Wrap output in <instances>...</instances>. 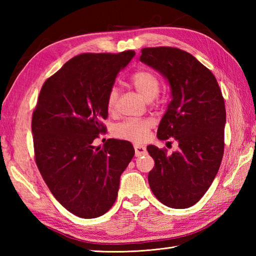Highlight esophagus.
I'll use <instances>...</instances> for the list:
<instances>
[{"label": "esophagus", "instance_id": "obj_1", "mask_svg": "<svg viewBox=\"0 0 256 256\" xmlns=\"http://www.w3.org/2000/svg\"><path fill=\"white\" fill-rule=\"evenodd\" d=\"M134 150H135V156L140 157V156H143L146 153H148V150H146V148L143 145H138V144H135L134 145Z\"/></svg>", "mask_w": 256, "mask_h": 256}]
</instances>
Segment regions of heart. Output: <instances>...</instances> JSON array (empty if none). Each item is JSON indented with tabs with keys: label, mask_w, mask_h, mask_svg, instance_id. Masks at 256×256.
Instances as JSON below:
<instances>
[{
	"label": "heart",
	"mask_w": 256,
	"mask_h": 256,
	"mask_svg": "<svg viewBox=\"0 0 256 256\" xmlns=\"http://www.w3.org/2000/svg\"><path fill=\"white\" fill-rule=\"evenodd\" d=\"M131 82L146 101L154 100L160 92V80L158 76L150 72V70L136 72L132 76ZM118 96V89L116 86H113L108 94L106 103L108 110H113L114 106H116ZM152 126H153V122L150 120L130 118L118 124L114 133L118 138L133 140V142H142L148 138Z\"/></svg>",
	"instance_id": "obj_1"
}]
</instances>
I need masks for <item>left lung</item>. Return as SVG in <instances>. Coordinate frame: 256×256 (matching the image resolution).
<instances>
[{"instance_id":"1","label":"left lung","mask_w":256,"mask_h":256,"mask_svg":"<svg viewBox=\"0 0 256 256\" xmlns=\"http://www.w3.org/2000/svg\"><path fill=\"white\" fill-rule=\"evenodd\" d=\"M140 60L158 72L170 88L172 101L157 130V138H174L170 155L155 145L148 184L155 197L174 209L197 204L219 170L224 150L226 106L210 70L189 52L172 47L144 48Z\"/></svg>"}]
</instances>
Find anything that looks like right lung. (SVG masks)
Listing matches in <instances>:
<instances>
[{
  "mask_svg": "<svg viewBox=\"0 0 256 256\" xmlns=\"http://www.w3.org/2000/svg\"><path fill=\"white\" fill-rule=\"evenodd\" d=\"M135 56L82 54L70 59L42 84L32 113V132L38 170L59 204L84 219L98 218L116 199L120 177L135 150L110 138L94 146L108 118V94Z\"/></svg>",
  "mask_w": 256,
  "mask_h": 256,
  "instance_id": "right-lung-1",
  "label": "right lung"
}]
</instances>
